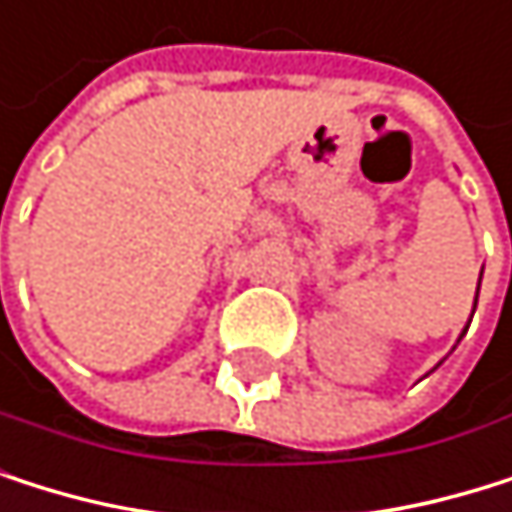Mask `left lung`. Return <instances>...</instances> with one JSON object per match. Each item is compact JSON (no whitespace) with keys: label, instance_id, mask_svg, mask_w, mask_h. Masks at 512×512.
I'll list each match as a JSON object with an SVG mask.
<instances>
[{"label":"left lung","instance_id":"left-lung-1","mask_svg":"<svg viewBox=\"0 0 512 512\" xmlns=\"http://www.w3.org/2000/svg\"><path fill=\"white\" fill-rule=\"evenodd\" d=\"M476 296H479V287H476Z\"/></svg>","mask_w":512,"mask_h":512}]
</instances>
